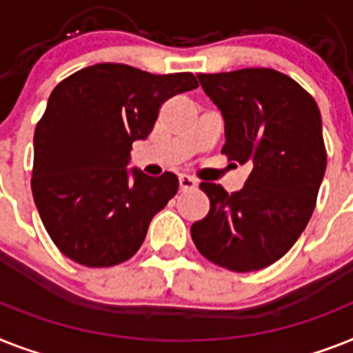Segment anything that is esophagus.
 <instances>
[{"mask_svg":"<svg viewBox=\"0 0 353 353\" xmlns=\"http://www.w3.org/2000/svg\"><path fill=\"white\" fill-rule=\"evenodd\" d=\"M197 183L192 179L190 176H185V174H181L179 176V190L181 192H186V190H192V188H196Z\"/></svg>","mask_w":353,"mask_h":353,"instance_id":"1","label":"esophagus"}]
</instances>
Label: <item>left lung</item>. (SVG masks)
Listing matches in <instances>:
<instances>
[{
    "label": "left lung",
    "mask_w": 353,
    "mask_h": 353,
    "mask_svg": "<svg viewBox=\"0 0 353 353\" xmlns=\"http://www.w3.org/2000/svg\"><path fill=\"white\" fill-rule=\"evenodd\" d=\"M225 119L221 152L250 163L239 192L199 185L210 210L192 225L194 245L232 272L261 270L290 250L310 221L326 170L321 112L292 77L272 68L197 74Z\"/></svg>",
    "instance_id": "1"
}]
</instances>
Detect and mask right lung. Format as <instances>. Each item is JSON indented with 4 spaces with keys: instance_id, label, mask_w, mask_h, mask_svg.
Returning a JSON list of instances; mask_svg holds the SVG:
<instances>
[{
    "instance_id": "obj_1",
    "label": "right lung",
    "mask_w": 353,
    "mask_h": 353,
    "mask_svg": "<svg viewBox=\"0 0 353 353\" xmlns=\"http://www.w3.org/2000/svg\"><path fill=\"white\" fill-rule=\"evenodd\" d=\"M197 87L190 72L156 74L97 63L63 79L34 132L32 196L54 245L79 265L130 259L157 212L176 196V174L128 170L159 108Z\"/></svg>"
}]
</instances>
